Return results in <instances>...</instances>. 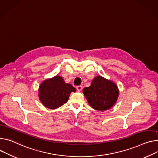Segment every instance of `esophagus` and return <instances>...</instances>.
Here are the masks:
<instances>
[{"label":"esophagus","mask_w":158,"mask_h":158,"mask_svg":"<svg viewBox=\"0 0 158 158\" xmlns=\"http://www.w3.org/2000/svg\"><path fill=\"white\" fill-rule=\"evenodd\" d=\"M76 89H77V91H81L82 90V87L81 86V85H77V86L76 87Z\"/></svg>","instance_id":"34e87169"}]
</instances>
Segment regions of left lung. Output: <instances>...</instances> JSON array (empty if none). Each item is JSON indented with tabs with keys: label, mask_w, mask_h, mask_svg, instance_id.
<instances>
[{
	"label": "left lung",
	"mask_w": 158,
	"mask_h": 158,
	"mask_svg": "<svg viewBox=\"0 0 158 158\" xmlns=\"http://www.w3.org/2000/svg\"><path fill=\"white\" fill-rule=\"evenodd\" d=\"M89 105L98 111H105L116 103L119 95L117 85L102 76L95 77L89 87L82 91Z\"/></svg>",
	"instance_id": "obj_1"
}]
</instances>
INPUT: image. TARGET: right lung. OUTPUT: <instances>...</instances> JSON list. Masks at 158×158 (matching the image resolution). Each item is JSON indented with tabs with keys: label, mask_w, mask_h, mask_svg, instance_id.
<instances>
[{
	"label": "right lung",
	"mask_w": 158,
	"mask_h": 158,
	"mask_svg": "<svg viewBox=\"0 0 158 158\" xmlns=\"http://www.w3.org/2000/svg\"><path fill=\"white\" fill-rule=\"evenodd\" d=\"M76 91V88L71 84L65 83L62 77L56 76L45 80L40 84L38 96L45 106L56 109L65 103L70 93Z\"/></svg>",
	"instance_id": "1"
}]
</instances>
